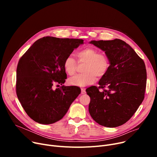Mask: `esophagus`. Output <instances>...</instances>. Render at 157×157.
<instances>
[{"label": "esophagus", "instance_id": "esophagus-1", "mask_svg": "<svg viewBox=\"0 0 157 157\" xmlns=\"http://www.w3.org/2000/svg\"><path fill=\"white\" fill-rule=\"evenodd\" d=\"M86 93L85 88H81V94H85Z\"/></svg>", "mask_w": 157, "mask_h": 157}]
</instances>
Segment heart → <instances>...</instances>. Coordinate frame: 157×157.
Masks as SVG:
<instances>
[{
	"label": "heart",
	"mask_w": 157,
	"mask_h": 157,
	"mask_svg": "<svg viewBox=\"0 0 157 157\" xmlns=\"http://www.w3.org/2000/svg\"><path fill=\"white\" fill-rule=\"evenodd\" d=\"M79 63L85 65L84 73L79 74L69 79L70 85L85 86L94 83L98 78H102L108 72L110 62L108 56L104 53H98L97 49L88 47L78 52L76 54ZM65 71L70 76L75 74L78 63L72 55H68L63 61Z\"/></svg>",
	"instance_id": "b5f03b06"
}]
</instances>
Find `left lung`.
<instances>
[{
    "label": "left lung",
    "instance_id": "obj_1",
    "mask_svg": "<svg viewBox=\"0 0 157 157\" xmlns=\"http://www.w3.org/2000/svg\"><path fill=\"white\" fill-rule=\"evenodd\" d=\"M90 43L105 52L110 65L98 81L99 86L86 90L90 97V114L101 125L120 126L132 118L144 100L147 78L145 63L121 39L92 40Z\"/></svg>",
    "mask_w": 157,
    "mask_h": 157
}]
</instances>
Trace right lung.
<instances>
[{
    "label": "right lung",
    "mask_w": 157,
    "mask_h": 157,
    "mask_svg": "<svg viewBox=\"0 0 157 157\" xmlns=\"http://www.w3.org/2000/svg\"><path fill=\"white\" fill-rule=\"evenodd\" d=\"M83 43V39L44 37L20 58L16 69V95L34 121L45 125L59 121L80 94L78 86L63 85L54 89L53 85L65 83L63 61Z\"/></svg>",
    "instance_id": "add662e5"
}]
</instances>
